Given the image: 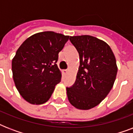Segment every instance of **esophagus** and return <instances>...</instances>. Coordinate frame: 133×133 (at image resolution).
<instances>
[{"label":"esophagus","mask_w":133,"mask_h":133,"mask_svg":"<svg viewBox=\"0 0 133 133\" xmlns=\"http://www.w3.org/2000/svg\"><path fill=\"white\" fill-rule=\"evenodd\" d=\"M62 73L63 75H66L67 73H68V70H63Z\"/></svg>","instance_id":"esophagus-1"}]
</instances>
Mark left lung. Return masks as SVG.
Masks as SVG:
<instances>
[{
  "label": "left lung",
  "mask_w": 133,
  "mask_h": 133,
  "mask_svg": "<svg viewBox=\"0 0 133 133\" xmlns=\"http://www.w3.org/2000/svg\"><path fill=\"white\" fill-rule=\"evenodd\" d=\"M70 41L79 52L80 65L75 84L66 88L68 99L77 109H91L113 87L117 73L115 56L105 41L94 36H70Z\"/></svg>",
  "instance_id": "obj_1"
}]
</instances>
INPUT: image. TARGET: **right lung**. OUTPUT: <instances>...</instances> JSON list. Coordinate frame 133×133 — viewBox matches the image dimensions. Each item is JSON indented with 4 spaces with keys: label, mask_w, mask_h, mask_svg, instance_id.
I'll return each instance as SVG.
<instances>
[{
    "label": "right lung",
    "mask_w": 133,
    "mask_h": 133,
    "mask_svg": "<svg viewBox=\"0 0 133 133\" xmlns=\"http://www.w3.org/2000/svg\"><path fill=\"white\" fill-rule=\"evenodd\" d=\"M69 36L42 32L28 38L12 59L11 70L16 88L26 101L34 105L50 99L61 72L56 62Z\"/></svg>",
    "instance_id": "add662e5"
}]
</instances>
